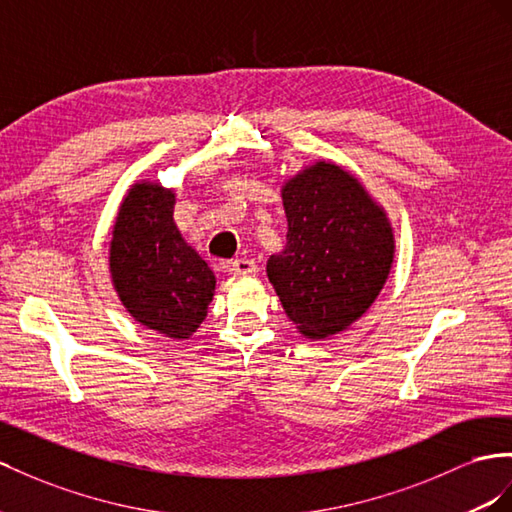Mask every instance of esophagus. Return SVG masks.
Segmentation results:
<instances>
[{
  "label": "esophagus",
  "mask_w": 512,
  "mask_h": 512,
  "mask_svg": "<svg viewBox=\"0 0 512 512\" xmlns=\"http://www.w3.org/2000/svg\"><path fill=\"white\" fill-rule=\"evenodd\" d=\"M227 270L233 277H251V274H257V266L253 259H233L227 264Z\"/></svg>",
  "instance_id": "esophagus-1"
}]
</instances>
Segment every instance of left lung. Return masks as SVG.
Wrapping results in <instances>:
<instances>
[{"instance_id": "left-lung-1", "label": "left lung", "mask_w": 512, "mask_h": 512, "mask_svg": "<svg viewBox=\"0 0 512 512\" xmlns=\"http://www.w3.org/2000/svg\"><path fill=\"white\" fill-rule=\"evenodd\" d=\"M287 235L268 279L298 333L326 339L355 324L385 287L396 235L357 175L316 160L281 186Z\"/></svg>"}]
</instances>
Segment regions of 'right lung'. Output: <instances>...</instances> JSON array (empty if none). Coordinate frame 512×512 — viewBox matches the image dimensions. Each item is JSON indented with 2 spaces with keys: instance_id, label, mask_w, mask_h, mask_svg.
<instances>
[{
  "instance_id": "right-lung-1",
  "label": "right lung",
  "mask_w": 512,
  "mask_h": 512,
  "mask_svg": "<svg viewBox=\"0 0 512 512\" xmlns=\"http://www.w3.org/2000/svg\"><path fill=\"white\" fill-rule=\"evenodd\" d=\"M173 188L131 183L116 212L108 268L131 318L151 331L188 339L207 316L216 277L175 225Z\"/></svg>"
}]
</instances>
